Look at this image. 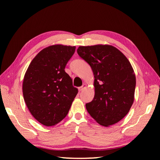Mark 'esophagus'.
<instances>
[{
    "mask_svg": "<svg viewBox=\"0 0 160 160\" xmlns=\"http://www.w3.org/2000/svg\"><path fill=\"white\" fill-rule=\"evenodd\" d=\"M85 87H86V85H85V84H83V85L81 86V87H80V88H78V90H79V92H81V91H82L85 88Z\"/></svg>",
    "mask_w": 160,
    "mask_h": 160,
    "instance_id": "esophagus-1",
    "label": "esophagus"
}]
</instances>
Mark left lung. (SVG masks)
Returning a JSON list of instances; mask_svg holds the SVG:
<instances>
[{"label": "left lung", "instance_id": "left-lung-1", "mask_svg": "<svg viewBox=\"0 0 160 160\" xmlns=\"http://www.w3.org/2000/svg\"><path fill=\"white\" fill-rule=\"evenodd\" d=\"M77 52L90 65L94 76V99L85 104L88 113L102 126L118 123L134 101L136 81L129 61L110 45L79 47Z\"/></svg>", "mask_w": 160, "mask_h": 160}]
</instances>
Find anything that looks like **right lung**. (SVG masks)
Listing matches in <instances>:
<instances>
[{"instance_id":"obj_1","label":"right lung","mask_w":160,"mask_h":160,"mask_svg":"<svg viewBox=\"0 0 160 160\" xmlns=\"http://www.w3.org/2000/svg\"><path fill=\"white\" fill-rule=\"evenodd\" d=\"M75 47L53 45L42 50L29 64L24 77L22 92L34 118L51 126L66 117L78 90L65 71Z\"/></svg>"}]
</instances>
